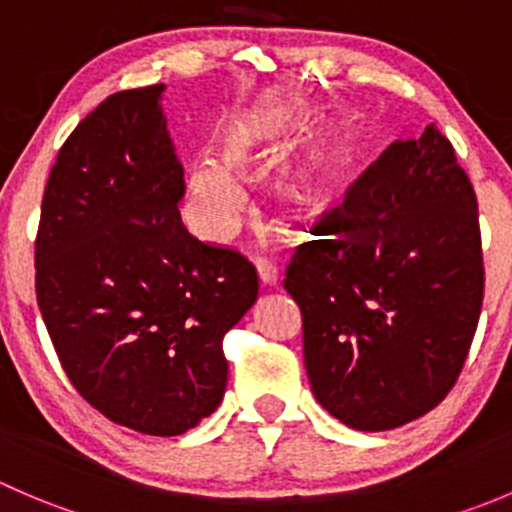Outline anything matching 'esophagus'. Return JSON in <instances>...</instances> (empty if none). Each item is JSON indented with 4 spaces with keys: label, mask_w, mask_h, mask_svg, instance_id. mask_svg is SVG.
I'll use <instances>...</instances> for the list:
<instances>
[{
    "label": "esophagus",
    "mask_w": 512,
    "mask_h": 512,
    "mask_svg": "<svg viewBox=\"0 0 512 512\" xmlns=\"http://www.w3.org/2000/svg\"><path fill=\"white\" fill-rule=\"evenodd\" d=\"M255 265H257V275H260L262 285L265 287L277 285V280H280V267H277L270 257H257Z\"/></svg>",
    "instance_id": "obj_1"
}]
</instances>
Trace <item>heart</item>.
I'll return each mask as SVG.
<instances>
[{
	"instance_id": "1",
	"label": "heart",
	"mask_w": 512,
	"mask_h": 512,
	"mask_svg": "<svg viewBox=\"0 0 512 512\" xmlns=\"http://www.w3.org/2000/svg\"><path fill=\"white\" fill-rule=\"evenodd\" d=\"M302 116L282 111L237 113L215 138V160L195 158L188 165L190 215L200 232L223 240L245 208L235 178H257L277 163L304 131ZM352 163L349 138L337 128L322 131L299 148L277 178V193L292 215L309 213L332 198Z\"/></svg>"
}]
</instances>
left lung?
I'll return each mask as SVG.
<instances>
[{
  "mask_svg": "<svg viewBox=\"0 0 512 512\" xmlns=\"http://www.w3.org/2000/svg\"><path fill=\"white\" fill-rule=\"evenodd\" d=\"M294 250L285 289L302 312L319 404L356 431L436 409L458 381L485 270L478 200L451 141H394Z\"/></svg>",
  "mask_w": 512,
  "mask_h": 512,
  "instance_id": "8db88e82",
  "label": "left lung"
}]
</instances>
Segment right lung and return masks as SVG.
<instances>
[{"label": "right lung", "instance_id": "right-lung-1", "mask_svg": "<svg viewBox=\"0 0 512 512\" xmlns=\"http://www.w3.org/2000/svg\"><path fill=\"white\" fill-rule=\"evenodd\" d=\"M160 94L108 96L61 146L34 242L36 302L81 399L118 426L180 436L223 401V339L260 285L242 252L185 230Z\"/></svg>", "mask_w": 512, "mask_h": 512}]
</instances>
